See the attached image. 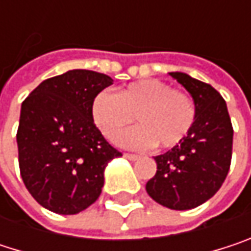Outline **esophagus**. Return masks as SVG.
Segmentation results:
<instances>
[{
  "instance_id": "obj_1",
  "label": "esophagus",
  "mask_w": 251,
  "mask_h": 251,
  "mask_svg": "<svg viewBox=\"0 0 251 251\" xmlns=\"http://www.w3.org/2000/svg\"><path fill=\"white\" fill-rule=\"evenodd\" d=\"M124 155H125V158L130 160V161H135V160H138V158H139L138 155H135V154H127V152H125Z\"/></svg>"
}]
</instances>
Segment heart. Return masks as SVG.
Wrapping results in <instances>:
<instances>
[{
  "mask_svg": "<svg viewBox=\"0 0 251 251\" xmlns=\"http://www.w3.org/2000/svg\"><path fill=\"white\" fill-rule=\"evenodd\" d=\"M93 121L101 133L113 139L136 116L139 125L122 132L116 142L126 148L145 150L155 144L173 148L183 142L196 118L193 100L163 81L132 82L119 94L100 91L91 106Z\"/></svg>",
  "mask_w": 251,
  "mask_h": 251,
  "instance_id": "heart-1",
  "label": "heart"
}]
</instances>
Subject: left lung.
<instances>
[{"label":"left lung","instance_id":"left-lung-1","mask_svg":"<svg viewBox=\"0 0 251 251\" xmlns=\"http://www.w3.org/2000/svg\"><path fill=\"white\" fill-rule=\"evenodd\" d=\"M193 99L196 118L189 135L157 155V173L147 193L160 205L186 211L211 199L226 180L232 154V125L226 100L206 82L184 73H169Z\"/></svg>","mask_w":251,"mask_h":251}]
</instances>
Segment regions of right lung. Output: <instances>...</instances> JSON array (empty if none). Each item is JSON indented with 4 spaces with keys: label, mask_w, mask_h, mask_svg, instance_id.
Returning a JSON list of instances; mask_svg holds the SVG:
<instances>
[{
    "label": "right lung",
    "mask_w": 251,
    "mask_h": 251,
    "mask_svg": "<svg viewBox=\"0 0 251 251\" xmlns=\"http://www.w3.org/2000/svg\"><path fill=\"white\" fill-rule=\"evenodd\" d=\"M109 75L71 70L40 82L22 104L17 130L20 173L43 208L74 215L94 203L109 161L122 154L94 125V97Z\"/></svg>",
    "instance_id": "obj_1"
}]
</instances>
